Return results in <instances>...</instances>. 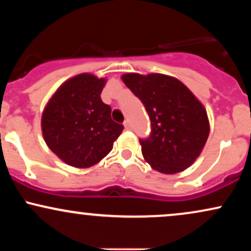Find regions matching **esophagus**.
Listing matches in <instances>:
<instances>
[{
	"mask_svg": "<svg viewBox=\"0 0 251 251\" xmlns=\"http://www.w3.org/2000/svg\"><path fill=\"white\" fill-rule=\"evenodd\" d=\"M124 127H125V129H127V131H129V129L132 128L131 123H129L128 120H125V122H124Z\"/></svg>",
	"mask_w": 251,
	"mask_h": 251,
	"instance_id": "34e87169",
	"label": "esophagus"
}]
</instances>
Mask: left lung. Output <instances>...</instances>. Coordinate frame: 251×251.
I'll use <instances>...</instances> for the list:
<instances>
[{
  "label": "left lung",
  "instance_id": "left-lung-1",
  "mask_svg": "<svg viewBox=\"0 0 251 251\" xmlns=\"http://www.w3.org/2000/svg\"><path fill=\"white\" fill-rule=\"evenodd\" d=\"M124 83L145 106L151 134L139 139L142 153L152 169L166 175L192 165L208 140V114L200 100L176 77L127 73Z\"/></svg>",
  "mask_w": 251,
  "mask_h": 251
}]
</instances>
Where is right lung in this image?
<instances>
[{"label":"right lung","mask_w":251,"mask_h":251,"mask_svg":"<svg viewBox=\"0 0 251 251\" xmlns=\"http://www.w3.org/2000/svg\"><path fill=\"white\" fill-rule=\"evenodd\" d=\"M106 79L82 73L63 82L42 113L45 142L62 162L74 168L96 165L109 153L124 126L102 102Z\"/></svg>","instance_id":"add662e5"}]
</instances>
